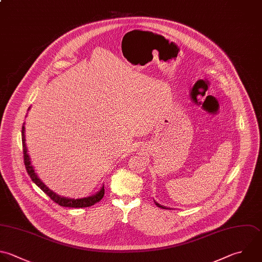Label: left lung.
<instances>
[{
	"label": "left lung",
	"instance_id": "left-lung-1",
	"mask_svg": "<svg viewBox=\"0 0 262 262\" xmlns=\"http://www.w3.org/2000/svg\"><path fill=\"white\" fill-rule=\"evenodd\" d=\"M154 202H155V204H156V205H157L158 207H160V208H163V209H168L167 207H165V206H162V205H160V204H159V203H157L156 201H154Z\"/></svg>",
	"mask_w": 262,
	"mask_h": 262
}]
</instances>
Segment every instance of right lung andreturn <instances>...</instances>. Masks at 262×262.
Returning <instances> with one entry per match:
<instances>
[{"instance_id":"add662e5","label":"right lung","mask_w":262,"mask_h":262,"mask_svg":"<svg viewBox=\"0 0 262 262\" xmlns=\"http://www.w3.org/2000/svg\"><path fill=\"white\" fill-rule=\"evenodd\" d=\"M31 107H29L30 111ZM23 126V130H21V137H23V147H24V158H25V165L28 171V174L30 175V177L32 178V180L34 181V183H36L48 196H50L51 200H53V202L57 203L58 205L62 206V207H70V208H86V207H90L92 205H94L95 203L99 202L103 195H104V186L102 185L101 188L94 194L86 196V198H81V199H72V198H66V196H61L59 194H57L56 192H54L53 190H51L38 176V174L36 173L34 166L32 165V161L29 155V150L27 147V143H26V127Z\"/></svg>"}]
</instances>
